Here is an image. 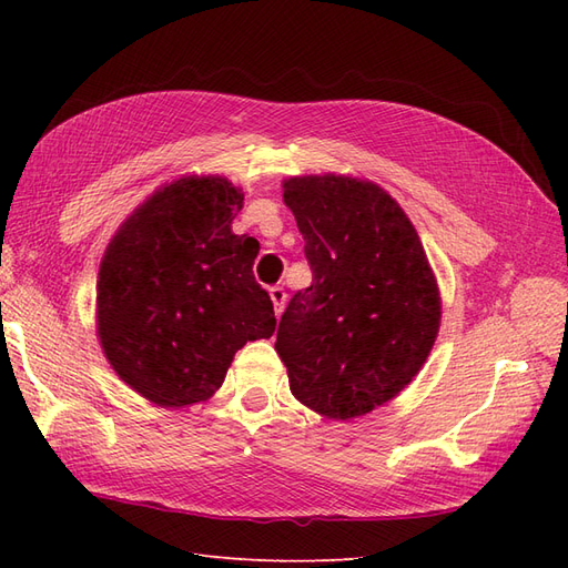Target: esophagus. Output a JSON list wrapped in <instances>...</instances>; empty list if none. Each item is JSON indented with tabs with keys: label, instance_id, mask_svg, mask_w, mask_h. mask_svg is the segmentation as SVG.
<instances>
[{
	"label": "esophagus",
	"instance_id": "1",
	"mask_svg": "<svg viewBox=\"0 0 568 568\" xmlns=\"http://www.w3.org/2000/svg\"><path fill=\"white\" fill-rule=\"evenodd\" d=\"M270 298L274 303V313L282 315L284 313V305H286V291H284V286H272L270 288Z\"/></svg>",
	"mask_w": 568,
	"mask_h": 568
}]
</instances>
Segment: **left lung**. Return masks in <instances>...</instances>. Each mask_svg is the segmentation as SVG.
Returning a JSON list of instances; mask_svg holds the SVG:
<instances>
[{
	"label": "left lung",
	"mask_w": 568,
	"mask_h": 568,
	"mask_svg": "<svg viewBox=\"0 0 568 568\" xmlns=\"http://www.w3.org/2000/svg\"><path fill=\"white\" fill-rule=\"evenodd\" d=\"M313 284L288 301L277 348L311 409L351 419L415 379L440 324L424 246L384 189L336 175L284 182Z\"/></svg>",
	"instance_id": "left-lung-1"
}]
</instances>
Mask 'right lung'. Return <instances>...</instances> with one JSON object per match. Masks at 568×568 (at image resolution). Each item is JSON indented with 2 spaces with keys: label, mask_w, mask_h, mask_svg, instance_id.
I'll return each mask as SVG.
<instances>
[{
  "label": "right lung",
  "mask_w": 568,
  "mask_h": 568,
  "mask_svg": "<svg viewBox=\"0 0 568 568\" xmlns=\"http://www.w3.org/2000/svg\"><path fill=\"white\" fill-rule=\"evenodd\" d=\"M244 194L222 178H184L125 222L99 270V338L115 374L163 407L225 382L246 341L274 334L253 277L257 242L232 232Z\"/></svg>",
  "instance_id": "add662e5"
}]
</instances>
